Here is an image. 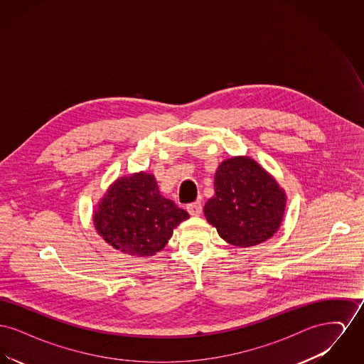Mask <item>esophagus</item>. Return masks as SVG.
Segmentation results:
<instances>
[{
	"label": "esophagus",
	"mask_w": 364,
	"mask_h": 364,
	"mask_svg": "<svg viewBox=\"0 0 364 364\" xmlns=\"http://www.w3.org/2000/svg\"><path fill=\"white\" fill-rule=\"evenodd\" d=\"M187 210H188V213H190L191 215H199V214L202 213V210H203L202 202H200V200H196V202H193V203L187 205Z\"/></svg>",
	"instance_id": "esophagus-1"
}]
</instances>
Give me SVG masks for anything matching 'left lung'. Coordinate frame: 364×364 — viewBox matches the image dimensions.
I'll return each instance as SVG.
<instances>
[{"instance_id": "obj_1", "label": "left lung", "mask_w": 364, "mask_h": 364, "mask_svg": "<svg viewBox=\"0 0 364 364\" xmlns=\"http://www.w3.org/2000/svg\"><path fill=\"white\" fill-rule=\"evenodd\" d=\"M214 191L205 215L226 242L252 247L277 232L285 193L255 161L245 156L224 161L214 177Z\"/></svg>"}]
</instances>
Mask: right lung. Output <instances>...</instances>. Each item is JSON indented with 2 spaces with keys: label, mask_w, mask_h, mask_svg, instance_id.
<instances>
[{
  "label": "right lung",
  "mask_w": 364,
  "mask_h": 364,
  "mask_svg": "<svg viewBox=\"0 0 364 364\" xmlns=\"http://www.w3.org/2000/svg\"><path fill=\"white\" fill-rule=\"evenodd\" d=\"M190 214L164 198L153 174L119 178L94 213L97 232L120 252L153 257Z\"/></svg>",
  "instance_id": "1"
}]
</instances>
